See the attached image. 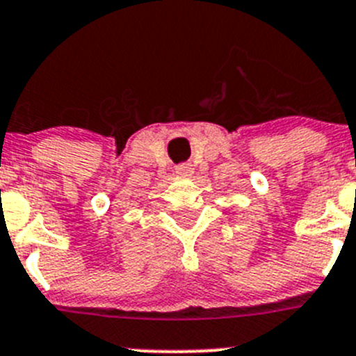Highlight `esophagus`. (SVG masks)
<instances>
[{
	"instance_id": "esophagus-1",
	"label": "esophagus",
	"mask_w": 356,
	"mask_h": 356,
	"mask_svg": "<svg viewBox=\"0 0 356 356\" xmlns=\"http://www.w3.org/2000/svg\"><path fill=\"white\" fill-rule=\"evenodd\" d=\"M175 172H177V175H182V177H189V175L195 172V168H193L189 163H182L175 168Z\"/></svg>"
}]
</instances>
